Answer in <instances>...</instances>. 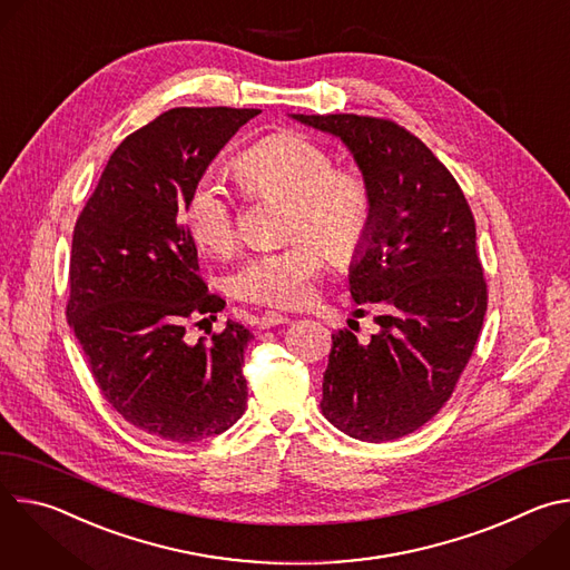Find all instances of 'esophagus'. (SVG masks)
<instances>
[{"label":"esophagus","instance_id":"1","mask_svg":"<svg viewBox=\"0 0 570 570\" xmlns=\"http://www.w3.org/2000/svg\"><path fill=\"white\" fill-rule=\"evenodd\" d=\"M291 317L284 315V313H277V311H266L262 317H259V330H271V327H277V324H286Z\"/></svg>","mask_w":570,"mask_h":570}]
</instances>
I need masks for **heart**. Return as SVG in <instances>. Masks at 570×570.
<instances>
[{
  "instance_id": "heart-1",
  "label": "heart",
  "mask_w": 570,
  "mask_h": 570,
  "mask_svg": "<svg viewBox=\"0 0 570 570\" xmlns=\"http://www.w3.org/2000/svg\"><path fill=\"white\" fill-rule=\"evenodd\" d=\"M334 167L327 148L291 132L273 135L234 159V174L243 189L286 200L284 232L288 236L308 234L334 262H350L370 238L374 203L361 171ZM183 218L203 250L220 257L234 253L236 212L216 180L203 178L191 187ZM314 242L299 236L284 248L248 257L232 275L234 295L282 308L304 304L324 264L321 245Z\"/></svg>"
}]
</instances>
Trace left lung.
<instances>
[{
    "label": "left lung",
    "instance_id": "1",
    "mask_svg": "<svg viewBox=\"0 0 570 570\" xmlns=\"http://www.w3.org/2000/svg\"><path fill=\"white\" fill-rule=\"evenodd\" d=\"M338 137L372 189L365 248L350 264V293L376 304L379 332L361 343L332 334L322 415L363 442L424 426L449 401L482 330L487 284L466 198L431 148L394 121L358 115H291Z\"/></svg>",
    "mask_w": 570,
    "mask_h": 570
}]
</instances>
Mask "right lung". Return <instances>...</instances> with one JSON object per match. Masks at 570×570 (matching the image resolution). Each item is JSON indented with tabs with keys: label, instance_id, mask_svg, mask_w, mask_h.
I'll use <instances>...</instances> for the list:
<instances>
[{
	"label": "right lung",
	"instance_id": "add662e5",
	"mask_svg": "<svg viewBox=\"0 0 570 570\" xmlns=\"http://www.w3.org/2000/svg\"><path fill=\"white\" fill-rule=\"evenodd\" d=\"M262 110L174 108L128 135L80 212L67 322L112 409L178 444L227 431L246 413L243 324L196 345L185 324L225 306L198 277L183 225L187 196L220 148Z\"/></svg>",
	"mask_w": 570,
	"mask_h": 570
}]
</instances>
